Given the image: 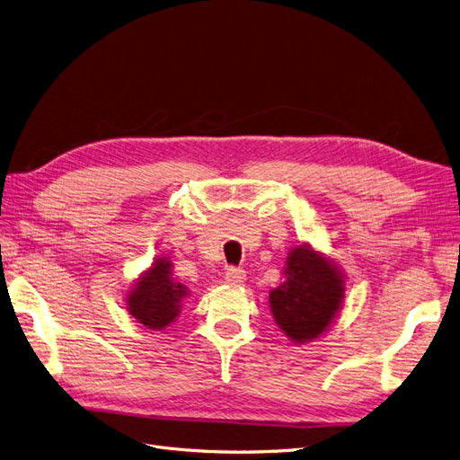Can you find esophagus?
<instances>
[{
	"mask_svg": "<svg viewBox=\"0 0 460 460\" xmlns=\"http://www.w3.org/2000/svg\"><path fill=\"white\" fill-rule=\"evenodd\" d=\"M226 279L227 284L231 286H243L246 282V274L243 269H236V267H229L226 272Z\"/></svg>",
	"mask_w": 460,
	"mask_h": 460,
	"instance_id": "obj_1",
	"label": "esophagus"
}]
</instances>
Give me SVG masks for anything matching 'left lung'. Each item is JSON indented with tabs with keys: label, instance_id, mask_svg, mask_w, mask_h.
Returning <instances> with one entry per match:
<instances>
[{
	"label": "left lung",
	"instance_id": "left-lung-1",
	"mask_svg": "<svg viewBox=\"0 0 460 460\" xmlns=\"http://www.w3.org/2000/svg\"><path fill=\"white\" fill-rule=\"evenodd\" d=\"M286 282L269 293L270 312L289 341L306 344L322 336L342 308L344 274L310 244L289 252Z\"/></svg>",
	"mask_w": 460,
	"mask_h": 460
}]
</instances>
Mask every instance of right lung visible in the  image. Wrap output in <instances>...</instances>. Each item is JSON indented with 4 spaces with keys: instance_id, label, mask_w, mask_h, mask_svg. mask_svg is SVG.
Returning <instances> with one entry per match:
<instances>
[{
    "instance_id": "add662e5",
    "label": "right lung",
    "mask_w": 460,
    "mask_h": 460,
    "mask_svg": "<svg viewBox=\"0 0 460 460\" xmlns=\"http://www.w3.org/2000/svg\"><path fill=\"white\" fill-rule=\"evenodd\" d=\"M188 288L172 276V263L167 257H155L148 270L137 278L126 303L137 323L146 329H165L181 314Z\"/></svg>"
}]
</instances>
